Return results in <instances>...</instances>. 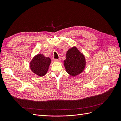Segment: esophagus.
<instances>
[{
    "mask_svg": "<svg viewBox=\"0 0 121 121\" xmlns=\"http://www.w3.org/2000/svg\"><path fill=\"white\" fill-rule=\"evenodd\" d=\"M54 60L55 61H56V62H59V61H60V58H59V59H54Z\"/></svg>",
    "mask_w": 121,
    "mask_h": 121,
    "instance_id": "34e87169",
    "label": "esophagus"
}]
</instances>
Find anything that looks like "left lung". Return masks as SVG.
I'll list each match as a JSON object with an SVG mask.
<instances>
[{"mask_svg":"<svg viewBox=\"0 0 121 121\" xmlns=\"http://www.w3.org/2000/svg\"><path fill=\"white\" fill-rule=\"evenodd\" d=\"M64 64L68 74L76 77L82 73L85 69V56L76 46H73L67 51L66 59L64 61Z\"/></svg>","mask_w":121,"mask_h":121,"instance_id":"left-lung-1","label":"left lung"}]
</instances>
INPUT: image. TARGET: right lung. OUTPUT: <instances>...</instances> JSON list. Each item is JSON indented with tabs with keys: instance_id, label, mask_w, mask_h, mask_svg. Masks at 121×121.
<instances>
[{
	"instance_id": "1",
	"label": "right lung",
	"mask_w": 121,
	"mask_h": 121,
	"mask_svg": "<svg viewBox=\"0 0 121 121\" xmlns=\"http://www.w3.org/2000/svg\"><path fill=\"white\" fill-rule=\"evenodd\" d=\"M51 61L49 57H45L42 54H37L30 62V67L34 74L42 77L45 75L48 71Z\"/></svg>"
}]
</instances>
